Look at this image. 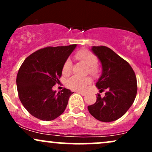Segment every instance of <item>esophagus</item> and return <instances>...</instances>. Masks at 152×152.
<instances>
[{"label": "esophagus", "mask_w": 152, "mask_h": 152, "mask_svg": "<svg viewBox=\"0 0 152 152\" xmlns=\"http://www.w3.org/2000/svg\"><path fill=\"white\" fill-rule=\"evenodd\" d=\"M78 94H81V95H82V96H85L86 95V93H85V92H83V91H77Z\"/></svg>", "instance_id": "1"}]
</instances>
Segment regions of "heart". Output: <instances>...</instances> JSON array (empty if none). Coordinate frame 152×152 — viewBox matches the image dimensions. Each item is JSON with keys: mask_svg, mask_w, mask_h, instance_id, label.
<instances>
[{"mask_svg": "<svg viewBox=\"0 0 152 152\" xmlns=\"http://www.w3.org/2000/svg\"><path fill=\"white\" fill-rule=\"evenodd\" d=\"M75 57L77 60L79 61L87 66V72L92 76H97L100 72V69L97 66L98 58L90 50L87 49H81L78 50L75 53ZM72 63L69 58L66 59L63 64L62 73L65 76L70 74L71 71ZM91 78L89 76L86 77H78L74 76L69 78L66 82V85L69 88L73 90H83L87 84L91 83Z\"/></svg>", "mask_w": 152, "mask_h": 152, "instance_id": "obj_1", "label": "heart"}]
</instances>
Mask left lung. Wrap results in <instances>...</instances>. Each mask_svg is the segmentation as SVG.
Masks as SVG:
<instances>
[{
    "label": "left lung",
    "instance_id": "1",
    "mask_svg": "<svg viewBox=\"0 0 152 152\" xmlns=\"http://www.w3.org/2000/svg\"><path fill=\"white\" fill-rule=\"evenodd\" d=\"M92 50L101 61L103 69L96 86L100 92L106 91V93L103 98L98 94L95 104L88 106V111L99 121H116L128 111L135 100L137 93L135 73L129 64L111 48L93 46Z\"/></svg>",
    "mask_w": 152,
    "mask_h": 152
}]
</instances>
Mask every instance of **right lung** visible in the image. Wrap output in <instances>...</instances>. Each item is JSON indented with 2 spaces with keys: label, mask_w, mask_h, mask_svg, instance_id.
I'll return each instance as SVG.
<instances>
[{
  "label": "right lung",
  "mask_w": 152,
  "mask_h": 152,
  "mask_svg": "<svg viewBox=\"0 0 152 152\" xmlns=\"http://www.w3.org/2000/svg\"><path fill=\"white\" fill-rule=\"evenodd\" d=\"M76 47L48 46L31 54L19 69L16 78L20 102L34 117L51 121L65 111L70 96L69 89L56 93L52 87L59 82L63 64Z\"/></svg>",
  "instance_id": "right-lung-1"
}]
</instances>
